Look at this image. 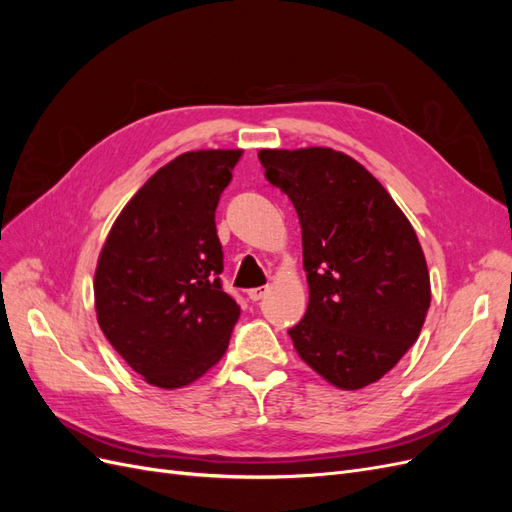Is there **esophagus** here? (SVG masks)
<instances>
[{
    "mask_svg": "<svg viewBox=\"0 0 512 512\" xmlns=\"http://www.w3.org/2000/svg\"><path fill=\"white\" fill-rule=\"evenodd\" d=\"M269 292V288L267 286H262V288H252V290H247V297H250V301H260V299H265V294Z\"/></svg>",
    "mask_w": 512,
    "mask_h": 512,
    "instance_id": "esophagus-1",
    "label": "esophagus"
}]
</instances>
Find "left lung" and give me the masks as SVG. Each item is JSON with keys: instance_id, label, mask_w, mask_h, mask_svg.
Wrapping results in <instances>:
<instances>
[{"instance_id": "8db88e82", "label": "left lung", "mask_w": 512, "mask_h": 512, "mask_svg": "<svg viewBox=\"0 0 512 512\" xmlns=\"http://www.w3.org/2000/svg\"><path fill=\"white\" fill-rule=\"evenodd\" d=\"M265 177L299 215L309 303L294 350L337 389L380 380L418 339L431 303L425 254L391 194L329 147L262 149Z\"/></svg>"}]
</instances>
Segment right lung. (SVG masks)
<instances>
[{
	"instance_id": "obj_1",
	"label": "right lung",
	"mask_w": 512,
	"mask_h": 512,
	"mask_svg": "<svg viewBox=\"0 0 512 512\" xmlns=\"http://www.w3.org/2000/svg\"><path fill=\"white\" fill-rule=\"evenodd\" d=\"M241 149L181 153L123 207L98 258L102 333L136 374L179 389L218 363L241 307L224 292L215 209Z\"/></svg>"
}]
</instances>
